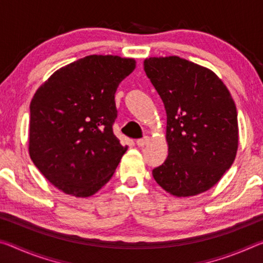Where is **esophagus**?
I'll return each mask as SVG.
<instances>
[{
	"instance_id": "1",
	"label": "esophagus",
	"mask_w": 263,
	"mask_h": 263,
	"mask_svg": "<svg viewBox=\"0 0 263 263\" xmlns=\"http://www.w3.org/2000/svg\"><path fill=\"white\" fill-rule=\"evenodd\" d=\"M149 142V137H144L142 139L137 140V145L139 146V147H144L145 145H147Z\"/></svg>"
}]
</instances>
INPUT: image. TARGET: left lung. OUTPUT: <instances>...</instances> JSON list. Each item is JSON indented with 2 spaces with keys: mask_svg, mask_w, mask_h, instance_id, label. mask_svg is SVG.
<instances>
[{
  "mask_svg": "<svg viewBox=\"0 0 263 263\" xmlns=\"http://www.w3.org/2000/svg\"><path fill=\"white\" fill-rule=\"evenodd\" d=\"M167 115L168 157L152 174L175 197L211 189L233 163L239 145L237 108L212 72L176 55L144 60Z\"/></svg>",
  "mask_w": 263,
  "mask_h": 263,
  "instance_id": "8db88e82",
  "label": "left lung"
}]
</instances>
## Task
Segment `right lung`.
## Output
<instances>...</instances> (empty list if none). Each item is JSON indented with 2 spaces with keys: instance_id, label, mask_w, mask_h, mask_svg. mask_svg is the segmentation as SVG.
<instances>
[{
  "instance_id": "1",
  "label": "right lung",
  "mask_w": 263,
  "mask_h": 263,
  "mask_svg": "<svg viewBox=\"0 0 263 263\" xmlns=\"http://www.w3.org/2000/svg\"><path fill=\"white\" fill-rule=\"evenodd\" d=\"M136 60L88 55L55 70L30 104L29 154L62 193L90 197L112 177L127 146L112 132L115 92Z\"/></svg>"
}]
</instances>
